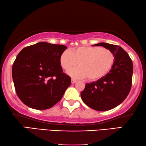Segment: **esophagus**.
Instances as JSON below:
<instances>
[{"label":"esophagus","mask_w":146,"mask_h":146,"mask_svg":"<svg viewBox=\"0 0 146 146\" xmlns=\"http://www.w3.org/2000/svg\"><path fill=\"white\" fill-rule=\"evenodd\" d=\"M76 82H77V80H76L75 79H73V78L71 79V83H72V84H74V83H75Z\"/></svg>","instance_id":"obj_1"}]
</instances>
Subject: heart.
Instances as JSON below:
<instances>
[{
    "label": "heart",
    "instance_id": "b5f03b06",
    "mask_svg": "<svg viewBox=\"0 0 146 146\" xmlns=\"http://www.w3.org/2000/svg\"><path fill=\"white\" fill-rule=\"evenodd\" d=\"M115 56L112 50L101 47H78L64 50L60 56V66L64 70L79 66L68 71L73 78H86L96 80L103 77L112 69Z\"/></svg>",
    "mask_w": 146,
    "mask_h": 146
}]
</instances>
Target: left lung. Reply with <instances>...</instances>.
<instances>
[{
  "instance_id": "obj_1",
  "label": "left lung",
  "mask_w": 146,
  "mask_h": 146,
  "mask_svg": "<svg viewBox=\"0 0 146 146\" xmlns=\"http://www.w3.org/2000/svg\"><path fill=\"white\" fill-rule=\"evenodd\" d=\"M93 46H102L112 50L115 56L114 64L103 77L86 83L80 96L83 102L94 110H109L120 105L130 92L133 62L127 52L118 45L100 43Z\"/></svg>"
}]
</instances>
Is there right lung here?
I'll list each match as a JSON object with an SVG mask.
<instances>
[{
    "mask_svg": "<svg viewBox=\"0 0 146 146\" xmlns=\"http://www.w3.org/2000/svg\"><path fill=\"white\" fill-rule=\"evenodd\" d=\"M63 45L39 42L21 50L13 64L12 78L21 101L37 110L51 108L60 100L71 84L60 56Z\"/></svg>",
    "mask_w": 146,
    "mask_h": 146,
    "instance_id": "obj_1",
    "label": "right lung"
}]
</instances>
